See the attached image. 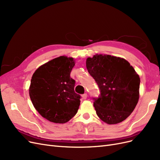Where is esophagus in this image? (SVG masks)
Masks as SVG:
<instances>
[{
    "mask_svg": "<svg viewBox=\"0 0 160 160\" xmlns=\"http://www.w3.org/2000/svg\"><path fill=\"white\" fill-rule=\"evenodd\" d=\"M81 97H82V99H87V98H88V94H87V93H84L83 95H81Z\"/></svg>",
    "mask_w": 160,
    "mask_h": 160,
    "instance_id": "obj_1",
    "label": "esophagus"
}]
</instances>
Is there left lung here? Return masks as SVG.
Returning <instances> with one entry per match:
<instances>
[{"label": "left lung", "instance_id": "obj_1", "mask_svg": "<svg viewBox=\"0 0 160 160\" xmlns=\"http://www.w3.org/2000/svg\"><path fill=\"white\" fill-rule=\"evenodd\" d=\"M86 67L101 92L99 98L94 99L97 115L108 124L123 122L133 112L139 101V75L123 58L109 55L88 57Z\"/></svg>", "mask_w": 160, "mask_h": 160}]
</instances>
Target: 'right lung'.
<instances>
[{
    "mask_svg": "<svg viewBox=\"0 0 160 160\" xmlns=\"http://www.w3.org/2000/svg\"><path fill=\"white\" fill-rule=\"evenodd\" d=\"M72 57L60 56L42 65L34 72L29 96L34 108L42 118L55 123H65L75 115L81 96L74 91L75 81L71 71Z\"/></svg>",
    "mask_w": 160,
    "mask_h": 160,
    "instance_id": "right-lung-1",
    "label": "right lung"
}]
</instances>
